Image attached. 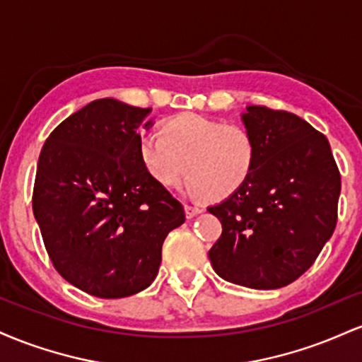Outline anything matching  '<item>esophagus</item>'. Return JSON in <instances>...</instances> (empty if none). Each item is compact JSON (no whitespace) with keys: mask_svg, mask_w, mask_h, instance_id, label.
Segmentation results:
<instances>
[{"mask_svg":"<svg viewBox=\"0 0 362 362\" xmlns=\"http://www.w3.org/2000/svg\"><path fill=\"white\" fill-rule=\"evenodd\" d=\"M202 213V207L199 206H192V204H185V216L187 218H194V216L201 214Z\"/></svg>","mask_w":362,"mask_h":362,"instance_id":"1","label":"esophagus"}]
</instances>
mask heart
Listing matches in <instances>:
<instances>
[{
	"instance_id": "1",
	"label": "heart",
	"mask_w": 362,
	"mask_h": 362,
	"mask_svg": "<svg viewBox=\"0 0 362 362\" xmlns=\"http://www.w3.org/2000/svg\"><path fill=\"white\" fill-rule=\"evenodd\" d=\"M138 149L141 163L158 185H180L187 172V190L216 201L248 180L257 158L247 129L194 112L165 120L161 134L141 136Z\"/></svg>"
}]
</instances>
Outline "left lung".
<instances>
[{
	"label": "left lung",
	"instance_id": "obj_1",
	"mask_svg": "<svg viewBox=\"0 0 362 362\" xmlns=\"http://www.w3.org/2000/svg\"><path fill=\"white\" fill-rule=\"evenodd\" d=\"M242 119L255 167L235 194L207 207L223 224L209 260L224 281L277 289L308 271L334 233L340 173L328 139L298 115L250 105Z\"/></svg>",
	"mask_w": 362,
	"mask_h": 362
}]
</instances>
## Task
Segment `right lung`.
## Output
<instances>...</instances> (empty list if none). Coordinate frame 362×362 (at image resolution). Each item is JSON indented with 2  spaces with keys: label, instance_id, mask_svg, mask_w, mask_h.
<instances>
[{
  "label": "right lung",
  "instance_id": "obj_1",
  "mask_svg": "<svg viewBox=\"0 0 362 362\" xmlns=\"http://www.w3.org/2000/svg\"><path fill=\"white\" fill-rule=\"evenodd\" d=\"M151 109L93 100L51 132L40 151L34 216L54 269L69 284L115 300L146 289L184 206L139 160Z\"/></svg>",
  "mask_w": 362,
  "mask_h": 362
}]
</instances>
